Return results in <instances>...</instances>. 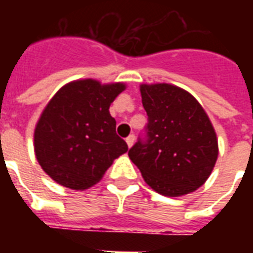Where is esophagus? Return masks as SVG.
I'll return each instance as SVG.
<instances>
[{"instance_id":"34e87169","label":"esophagus","mask_w":253,"mask_h":253,"mask_svg":"<svg viewBox=\"0 0 253 253\" xmlns=\"http://www.w3.org/2000/svg\"><path fill=\"white\" fill-rule=\"evenodd\" d=\"M134 141H135V137H134V135H128V137L126 138V143H127V146H128V148H131L132 145H134Z\"/></svg>"}]
</instances>
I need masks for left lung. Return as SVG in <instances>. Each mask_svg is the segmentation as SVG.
Listing matches in <instances>:
<instances>
[{"mask_svg": "<svg viewBox=\"0 0 253 253\" xmlns=\"http://www.w3.org/2000/svg\"><path fill=\"white\" fill-rule=\"evenodd\" d=\"M148 114L146 135L128 150L143 180L165 196L194 192L209 179L218 157V141L198 100L170 84H142Z\"/></svg>", "mask_w": 253, "mask_h": 253, "instance_id": "obj_1", "label": "left lung"}]
</instances>
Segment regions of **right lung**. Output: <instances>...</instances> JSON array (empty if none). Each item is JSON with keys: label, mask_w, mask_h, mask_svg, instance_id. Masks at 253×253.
I'll return each instance as SVG.
<instances>
[{"label": "right lung", "mask_w": 253, "mask_h": 253, "mask_svg": "<svg viewBox=\"0 0 253 253\" xmlns=\"http://www.w3.org/2000/svg\"><path fill=\"white\" fill-rule=\"evenodd\" d=\"M126 85L86 78L66 84L54 94L36 123L34 146L47 175L72 190H86L101 180L114 160L126 153L116 135L111 103Z\"/></svg>", "instance_id": "obj_1"}]
</instances>
